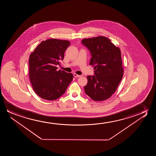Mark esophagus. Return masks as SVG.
Returning <instances> with one entry per match:
<instances>
[{"instance_id":"1","label":"esophagus","mask_w":156,"mask_h":156,"mask_svg":"<svg viewBox=\"0 0 156 156\" xmlns=\"http://www.w3.org/2000/svg\"><path fill=\"white\" fill-rule=\"evenodd\" d=\"M73 76H74V77H80L81 76V75H77L76 73H74Z\"/></svg>"}]
</instances>
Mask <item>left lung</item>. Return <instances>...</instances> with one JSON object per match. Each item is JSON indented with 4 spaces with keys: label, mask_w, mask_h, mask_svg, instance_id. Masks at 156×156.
Instances as JSON below:
<instances>
[{
    "label": "left lung",
    "mask_w": 156,
    "mask_h": 156,
    "mask_svg": "<svg viewBox=\"0 0 156 156\" xmlns=\"http://www.w3.org/2000/svg\"><path fill=\"white\" fill-rule=\"evenodd\" d=\"M81 43L90 52V64L95 70L94 75L87 77L85 93L93 100H106L115 92L123 76L120 50L103 36L83 39Z\"/></svg>",
    "instance_id": "left-lung-1"
}]
</instances>
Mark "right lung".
Listing matches in <instances>:
<instances>
[{
  "label": "right lung",
  "mask_w": 156,
  "mask_h": 156,
  "mask_svg": "<svg viewBox=\"0 0 156 156\" xmlns=\"http://www.w3.org/2000/svg\"><path fill=\"white\" fill-rule=\"evenodd\" d=\"M70 42L56 39L43 41L29 58V77L33 89L39 97L53 101L66 91L73 79L71 73L57 71Z\"/></svg>",
  "instance_id": "1"
}]
</instances>
